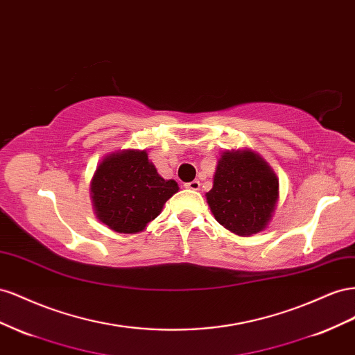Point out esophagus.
<instances>
[{"mask_svg": "<svg viewBox=\"0 0 355 355\" xmlns=\"http://www.w3.org/2000/svg\"><path fill=\"white\" fill-rule=\"evenodd\" d=\"M184 187H186V189H190V190H199L200 183H199L198 180H193V181H190V183H186Z\"/></svg>", "mask_w": 355, "mask_h": 355, "instance_id": "34e87169", "label": "esophagus"}]
</instances>
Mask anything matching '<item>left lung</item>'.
Instances as JSON below:
<instances>
[{
    "mask_svg": "<svg viewBox=\"0 0 355 355\" xmlns=\"http://www.w3.org/2000/svg\"><path fill=\"white\" fill-rule=\"evenodd\" d=\"M207 202L220 225L238 236L265 230L275 214L279 180L268 162L250 148L226 150L217 160Z\"/></svg>",
    "mask_w": 355,
    "mask_h": 355,
    "instance_id": "left-lung-1",
    "label": "left lung"
}]
</instances>
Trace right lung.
<instances>
[{"instance_id":"right-lung-1","label":"right lung","mask_w":355,"mask_h":355,"mask_svg":"<svg viewBox=\"0 0 355 355\" xmlns=\"http://www.w3.org/2000/svg\"><path fill=\"white\" fill-rule=\"evenodd\" d=\"M180 190L150 162L146 150H119L99 162L90 180L96 218L117 234H138Z\"/></svg>"}]
</instances>
